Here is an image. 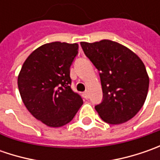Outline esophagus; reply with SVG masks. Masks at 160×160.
Instances as JSON below:
<instances>
[{"instance_id":"1","label":"esophagus","mask_w":160,"mask_h":160,"mask_svg":"<svg viewBox=\"0 0 160 160\" xmlns=\"http://www.w3.org/2000/svg\"><path fill=\"white\" fill-rule=\"evenodd\" d=\"M83 98H84V99H86V100H87V99H89V93H88V92H87V91H86V92H84L83 93Z\"/></svg>"}]
</instances>
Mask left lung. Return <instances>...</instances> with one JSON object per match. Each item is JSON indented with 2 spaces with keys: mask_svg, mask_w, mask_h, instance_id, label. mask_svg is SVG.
I'll use <instances>...</instances> for the list:
<instances>
[{
  "mask_svg": "<svg viewBox=\"0 0 160 160\" xmlns=\"http://www.w3.org/2000/svg\"><path fill=\"white\" fill-rule=\"evenodd\" d=\"M86 57L100 71L103 99L95 109L111 125L132 118L144 104L150 79L142 59L126 46L110 40L82 42Z\"/></svg>",
  "mask_w": 160,
  "mask_h": 160,
  "instance_id": "1",
  "label": "left lung"
}]
</instances>
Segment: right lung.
Instances as JSON below:
<instances>
[{"mask_svg":"<svg viewBox=\"0 0 160 160\" xmlns=\"http://www.w3.org/2000/svg\"><path fill=\"white\" fill-rule=\"evenodd\" d=\"M77 53V43L53 42L34 50L22 66L18 77L22 101L46 126H65L83 105L70 87V67Z\"/></svg>","mask_w":160,"mask_h":160,"instance_id":"obj_1","label":"right lung"}]
</instances>
